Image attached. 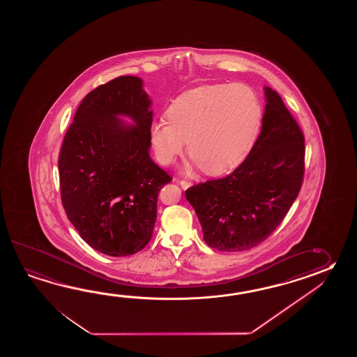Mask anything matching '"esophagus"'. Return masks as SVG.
<instances>
[{
  "instance_id": "34e87169",
  "label": "esophagus",
  "mask_w": 357,
  "mask_h": 357,
  "mask_svg": "<svg viewBox=\"0 0 357 357\" xmlns=\"http://www.w3.org/2000/svg\"><path fill=\"white\" fill-rule=\"evenodd\" d=\"M178 183L181 185V188L183 190L189 189L190 186L192 185L190 181H185V180H181V181H178Z\"/></svg>"
}]
</instances>
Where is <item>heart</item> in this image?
<instances>
[{"mask_svg": "<svg viewBox=\"0 0 357 357\" xmlns=\"http://www.w3.org/2000/svg\"><path fill=\"white\" fill-rule=\"evenodd\" d=\"M167 117L151 126L160 165L175 162L188 142L190 158L205 174L218 176L249 157L261 126V106L245 84H208L180 94L168 107Z\"/></svg>", "mask_w": 357, "mask_h": 357, "instance_id": "1", "label": "heart"}]
</instances>
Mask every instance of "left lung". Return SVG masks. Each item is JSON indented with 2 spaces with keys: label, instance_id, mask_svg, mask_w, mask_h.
Returning <instances> with one entry per match:
<instances>
[{
  "label": "left lung",
  "instance_id": "8db88e82",
  "mask_svg": "<svg viewBox=\"0 0 357 357\" xmlns=\"http://www.w3.org/2000/svg\"><path fill=\"white\" fill-rule=\"evenodd\" d=\"M266 114L249 157L232 174L186 190L208 246L245 251L284 220L303 186L305 137L280 94L266 86Z\"/></svg>",
  "mask_w": 357,
  "mask_h": 357
}]
</instances>
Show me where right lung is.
Instances as JSON below:
<instances>
[{
    "label": "right lung",
    "mask_w": 357,
    "mask_h": 357,
    "mask_svg": "<svg viewBox=\"0 0 357 357\" xmlns=\"http://www.w3.org/2000/svg\"><path fill=\"white\" fill-rule=\"evenodd\" d=\"M149 106L142 79L119 76L84 97L61 145L63 209L84 241L109 257L144 249L158 194L172 181L151 158ZM120 114L136 125L126 126Z\"/></svg>",
    "instance_id": "obj_1"
}]
</instances>
